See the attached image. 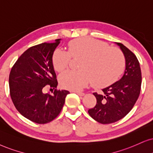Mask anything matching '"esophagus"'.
Returning <instances> with one entry per match:
<instances>
[{
	"label": "esophagus",
	"mask_w": 153,
	"mask_h": 153,
	"mask_svg": "<svg viewBox=\"0 0 153 153\" xmlns=\"http://www.w3.org/2000/svg\"><path fill=\"white\" fill-rule=\"evenodd\" d=\"M73 92L75 94H77L78 95L80 96V97H82L85 95V93H83V92H78V91H73Z\"/></svg>",
	"instance_id": "34e87169"
}]
</instances>
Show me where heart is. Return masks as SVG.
<instances>
[{"mask_svg": "<svg viewBox=\"0 0 153 153\" xmlns=\"http://www.w3.org/2000/svg\"><path fill=\"white\" fill-rule=\"evenodd\" d=\"M71 56H82V59L80 70H68L59 75L60 84L67 90H80L91 80L96 87L107 86L117 80L124 68V56L121 50L93 38L72 40L68 43V51L56 49L52 56L54 69L58 72L65 70Z\"/></svg>", "mask_w": 153, "mask_h": 153, "instance_id": "1", "label": "heart"}]
</instances>
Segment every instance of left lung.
<instances>
[{
    "label": "left lung",
    "mask_w": 153,
    "mask_h": 153,
    "mask_svg": "<svg viewBox=\"0 0 153 153\" xmlns=\"http://www.w3.org/2000/svg\"><path fill=\"white\" fill-rule=\"evenodd\" d=\"M120 47L125 58L126 68L121 78L102 89V94L94 92L95 107L88 110L89 114L103 124L111 123L126 116L136 104L140 92L141 71L135 54L121 43Z\"/></svg>",
    "instance_id": "obj_1"
}]
</instances>
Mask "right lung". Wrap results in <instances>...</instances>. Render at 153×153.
<instances>
[{
  "mask_svg": "<svg viewBox=\"0 0 153 153\" xmlns=\"http://www.w3.org/2000/svg\"><path fill=\"white\" fill-rule=\"evenodd\" d=\"M61 39L53 43H42L26 50L11 69L10 93L17 111L34 123L44 124L59 114L65 103L68 90L44 93L46 85L56 88L52 56Z\"/></svg>",
  "mask_w": 153,
  "mask_h": 153,
  "instance_id": "add662e5",
  "label": "right lung"
}]
</instances>
